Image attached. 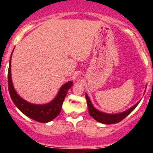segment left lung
<instances>
[{
	"label": "left lung",
	"instance_id": "left-lung-1",
	"mask_svg": "<svg viewBox=\"0 0 153 153\" xmlns=\"http://www.w3.org/2000/svg\"><path fill=\"white\" fill-rule=\"evenodd\" d=\"M85 97L87 100V104H88V111L91 116L94 118V119L97 120V122L101 123H104V124H114V123H117L120 122L121 120H123L126 116H128L133 110L137 107L138 105L139 102L135 104L133 107L131 108L128 109L127 111H124L120 114H104V113L100 112V111H97L95 109L94 107L92 105L90 99H89L88 96L85 94Z\"/></svg>",
	"mask_w": 153,
	"mask_h": 153
}]
</instances>
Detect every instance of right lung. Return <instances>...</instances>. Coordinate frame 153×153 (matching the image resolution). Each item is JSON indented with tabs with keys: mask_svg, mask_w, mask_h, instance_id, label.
Segmentation results:
<instances>
[{
	"mask_svg": "<svg viewBox=\"0 0 153 153\" xmlns=\"http://www.w3.org/2000/svg\"><path fill=\"white\" fill-rule=\"evenodd\" d=\"M10 61H11V58L10 59L9 68H8V90L10 97L16 107L23 114H25L26 116L37 122L47 123L55 119L60 114L64 99L66 96L68 91L72 86V82H68L62 85L56 98L49 104H43V105L30 104L22 99L15 91L11 80Z\"/></svg>",
	"mask_w": 153,
	"mask_h": 153,
	"instance_id": "1",
	"label": "right lung"
}]
</instances>
